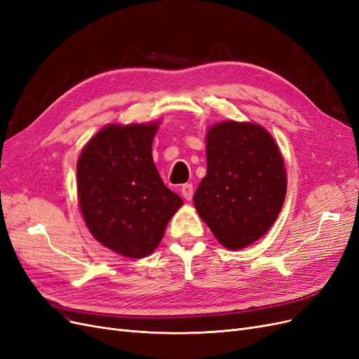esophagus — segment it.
I'll list each match as a JSON object with an SVG mask.
<instances>
[{
    "label": "esophagus",
    "mask_w": 359,
    "mask_h": 359,
    "mask_svg": "<svg viewBox=\"0 0 359 359\" xmlns=\"http://www.w3.org/2000/svg\"><path fill=\"white\" fill-rule=\"evenodd\" d=\"M181 193H182V197L185 201H191L193 199V184H184L181 187Z\"/></svg>",
    "instance_id": "1"
}]
</instances>
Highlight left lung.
Masks as SVG:
<instances>
[{
	"label": "left lung",
	"mask_w": 359,
	"mask_h": 359,
	"mask_svg": "<svg viewBox=\"0 0 359 359\" xmlns=\"http://www.w3.org/2000/svg\"><path fill=\"white\" fill-rule=\"evenodd\" d=\"M208 170L193 202L217 241L242 250L276 221L287 194L283 157L255 123L221 121L206 133Z\"/></svg>",
	"instance_id": "obj_1"
}]
</instances>
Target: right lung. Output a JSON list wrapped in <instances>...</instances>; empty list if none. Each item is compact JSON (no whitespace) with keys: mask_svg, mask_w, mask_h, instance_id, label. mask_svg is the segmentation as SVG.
<instances>
[{"mask_svg":"<svg viewBox=\"0 0 359 359\" xmlns=\"http://www.w3.org/2000/svg\"><path fill=\"white\" fill-rule=\"evenodd\" d=\"M158 123L108 125L86 144L77 162V191L86 226L108 250L150 255L182 205L153 162Z\"/></svg>","mask_w":359,"mask_h":359,"instance_id":"right-lung-1","label":"right lung"}]
</instances>
